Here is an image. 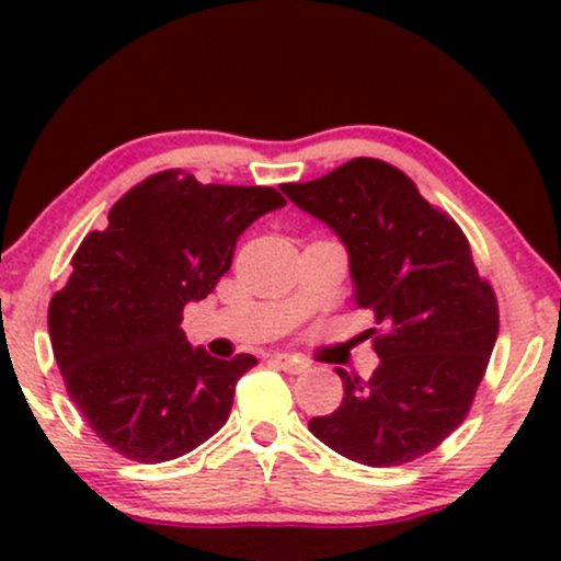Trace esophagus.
<instances>
[{
  "label": "esophagus",
  "instance_id": "34e87169",
  "mask_svg": "<svg viewBox=\"0 0 561 561\" xmlns=\"http://www.w3.org/2000/svg\"><path fill=\"white\" fill-rule=\"evenodd\" d=\"M272 362L279 366V369L289 371V375H300V371L308 369V362L306 358H298V356H289V353H274Z\"/></svg>",
  "mask_w": 561,
  "mask_h": 561
}]
</instances>
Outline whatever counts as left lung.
Listing matches in <instances>:
<instances>
[{
	"mask_svg": "<svg viewBox=\"0 0 561 561\" xmlns=\"http://www.w3.org/2000/svg\"><path fill=\"white\" fill-rule=\"evenodd\" d=\"M282 192L340 237L356 302L385 327L375 375L364 382L337 369L343 403L308 430L366 467L420 459L465 422L499 337L495 295L465 231L375 158Z\"/></svg>",
	"mask_w": 561,
	"mask_h": 561,
	"instance_id": "obj_1",
	"label": "left lung"
}]
</instances>
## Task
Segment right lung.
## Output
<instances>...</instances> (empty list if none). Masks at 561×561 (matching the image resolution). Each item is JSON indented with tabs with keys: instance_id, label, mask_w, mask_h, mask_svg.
I'll list each match as a JSON object with an SVG mask.
<instances>
[{
	"instance_id": "right-lung-1",
	"label": "right lung",
	"mask_w": 561,
	"mask_h": 561,
	"mask_svg": "<svg viewBox=\"0 0 561 561\" xmlns=\"http://www.w3.org/2000/svg\"><path fill=\"white\" fill-rule=\"evenodd\" d=\"M285 208L272 186L199 184L163 171L126 192L83 237L49 302V340L70 401L105 446L141 465L190 454L224 427L255 356L192 347L186 302L214 293L240 234Z\"/></svg>"
}]
</instances>
